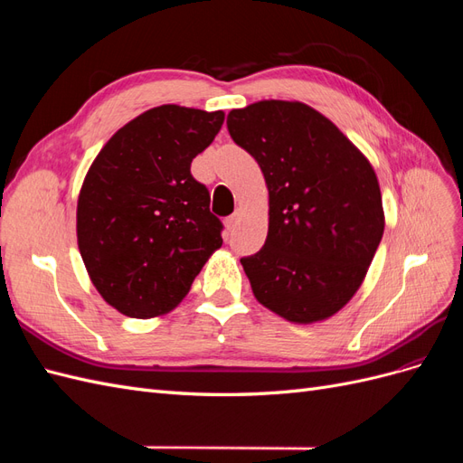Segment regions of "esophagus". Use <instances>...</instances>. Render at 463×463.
<instances>
[{
    "label": "esophagus",
    "mask_w": 463,
    "mask_h": 463,
    "mask_svg": "<svg viewBox=\"0 0 463 463\" xmlns=\"http://www.w3.org/2000/svg\"><path fill=\"white\" fill-rule=\"evenodd\" d=\"M237 222H240V210H235V213H233L232 216H228V218H226V228H228L230 232H232V230H235Z\"/></svg>",
    "instance_id": "obj_1"
}]
</instances>
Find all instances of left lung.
<instances>
[{"mask_svg":"<svg viewBox=\"0 0 463 463\" xmlns=\"http://www.w3.org/2000/svg\"><path fill=\"white\" fill-rule=\"evenodd\" d=\"M228 131L269 187V235L241 259L257 301L298 325L335 315L363 284L384 233L371 162L303 102L232 109Z\"/></svg>","mask_w":463,"mask_h":463,"instance_id":"left-lung-1","label":"left lung"}]
</instances>
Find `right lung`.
I'll return each mask as SVG.
<instances>
[{"label": "right lung", "instance_id": "obj_1", "mask_svg": "<svg viewBox=\"0 0 463 463\" xmlns=\"http://www.w3.org/2000/svg\"><path fill=\"white\" fill-rule=\"evenodd\" d=\"M223 111L146 109L98 152L77 201V243L90 282L131 318L165 315L222 247V222L191 162Z\"/></svg>", "mask_w": 463, "mask_h": 463}]
</instances>
